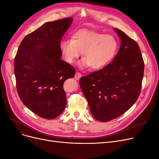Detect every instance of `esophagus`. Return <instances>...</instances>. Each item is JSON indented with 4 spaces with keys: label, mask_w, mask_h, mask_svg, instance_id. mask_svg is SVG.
Here are the masks:
<instances>
[{
    "label": "esophagus",
    "mask_w": 159,
    "mask_h": 159,
    "mask_svg": "<svg viewBox=\"0 0 159 159\" xmlns=\"http://www.w3.org/2000/svg\"><path fill=\"white\" fill-rule=\"evenodd\" d=\"M81 73H80V72H78V71H76V73H75V76H74L75 79L78 80L81 78Z\"/></svg>",
    "instance_id": "1"
}]
</instances>
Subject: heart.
Returning a JSON list of instances; mask_svg holds the SVG:
<instances>
[{
    "label": "heart",
    "instance_id": "1",
    "mask_svg": "<svg viewBox=\"0 0 159 159\" xmlns=\"http://www.w3.org/2000/svg\"><path fill=\"white\" fill-rule=\"evenodd\" d=\"M118 48V41L113 36L85 29L75 32L71 40H62L60 46L67 63L73 64L82 53L83 59L79 66L95 70L109 65L116 56Z\"/></svg>",
    "mask_w": 159,
    "mask_h": 159
}]
</instances>
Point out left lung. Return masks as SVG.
<instances>
[{
  "mask_svg": "<svg viewBox=\"0 0 159 159\" xmlns=\"http://www.w3.org/2000/svg\"><path fill=\"white\" fill-rule=\"evenodd\" d=\"M119 52L105 68L81 77L80 85L93 117L107 122L131 108L141 93L144 61L137 43L117 28Z\"/></svg>",
  "mask_w": 159,
  "mask_h": 159,
  "instance_id": "8db88e82",
  "label": "left lung"
}]
</instances>
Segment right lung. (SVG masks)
I'll return each instance as SVG.
<instances>
[{
	"label": "right lung",
	"mask_w": 159,
	"mask_h": 159,
	"mask_svg": "<svg viewBox=\"0 0 159 159\" xmlns=\"http://www.w3.org/2000/svg\"><path fill=\"white\" fill-rule=\"evenodd\" d=\"M72 18L44 24L21 42L14 58L18 94L24 105L38 116L52 119L64 111V81L75 75L74 67L61 60V38Z\"/></svg>",
	"instance_id": "1"
}]
</instances>
